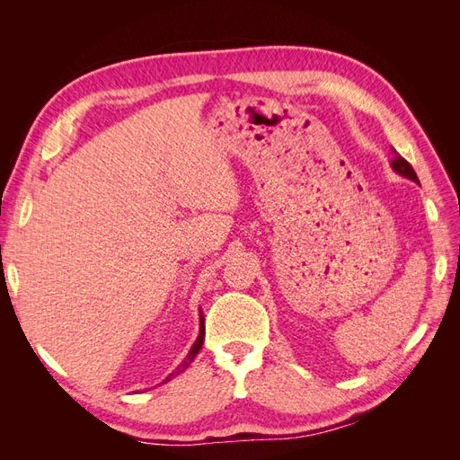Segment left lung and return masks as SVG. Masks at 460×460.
<instances>
[{
  "label": "left lung",
  "mask_w": 460,
  "mask_h": 460,
  "mask_svg": "<svg viewBox=\"0 0 460 460\" xmlns=\"http://www.w3.org/2000/svg\"><path fill=\"white\" fill-rule=\"evenodd\" d=\"M392 166H394V171H395L397 174H401V176H405V178L412 180V182H419V178H416L414 169H412V166H411L405 159H402L401 155H395V159L392 161Z\"/></svg>",
  "instance_id": "left-lung-1"
}]
</instances>
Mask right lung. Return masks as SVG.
<instances>
[{"instance_id": "right-lung-1", "label": "right lung", "mask_w": 460, "mask_h": 460, "mask_svg": "<svg viewBox=\"0 0 460 460\" xmlns=\"http://www.w3.org/2000/svg\"><path fill=\"white\" fill-rule=\"evenodd\" d=\"M203 340H205V318H203V314H201V311H199V336H198V340H196V343L191 345V349H190V353H188V357L182 360V363H180V367L172 372V374H169V378H166L164 382H169L171 378H174V376H178L180 372H184L188 367H190V363L193 358H196V355L199 353V349H201V345H203Z\"/></svg>"}]
</instances>
